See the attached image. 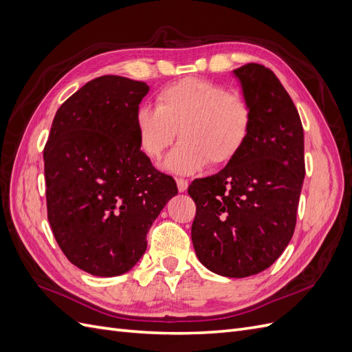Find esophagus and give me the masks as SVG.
I'll list each match as a JSON object with an SVG mask.
<instances>
[{
  "label": "esophagus",
  "mask_w": 352,
  "mask_h": 352,
  "mask_svg": "<svg viewBox=\"0 0 352 352\" xmlns=\"http://www.w3.org/2000/svg\"><path fill=\"white\" fill-rule=\"evenodd\" d=\"M176 184H177V190L179 192H185V190L188 189V180L186 179H182V177H179V179H176Z\"/></svg>",
  "instance_id": "esophagus-1"
}]
</instances>
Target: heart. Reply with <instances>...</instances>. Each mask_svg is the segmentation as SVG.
<instances>
[{"label": "heart", "instance_id": "heart-1", "mask_svg": "<svg viewBox=\"0 0 352 352\" xmlns=\"http://www.w3.org/2000/svg\"><path fill=\"white\" fill-rule=\"evenodd\" d=\"M254 114L250 102L219 83L188 78L168 85L157 95L155 109L141 105L135 111L140 150L158 160L176 140L163 167L190 175L207 163L223 166L235 160L247 145Z\"/></svg>", "mask_w": 352, "mask_h": 352}]
</instances>
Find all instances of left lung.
Returning <instances> with one entry per match:
<instances>
[{"label":"left lung","mask_w":352,"mask_h":352,"mask_svg":"<svg viewBox=\"0 0 352 352\" xmlns=\"http://www.w3.org/2000/svg\"><path fill=\"white\" fill-rule=\"evenodd\" d=\"M254 122L247 145L219 173L194 180L190 236L198 260L226 278L257 274L289 243L305 175L300 114L276 74L257 63L233 70Z\"/></svg>","instance_id":"obj_1"}]
</instances>
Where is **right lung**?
Returning a JSON list of instances; mask_svg holds the SVG:
<instances>
[{
  "label": "right lung",
  "mask_w": 352,
  "mask_h": 352,
  "mask_svg": "<svg viewBox=\"0 0 352 352\" xmlns=\"http://www.w3.org/2000/svg\"><path fill=\"white\" fill-rule=\"evenodd\" d=\"M145 82L100 76L61 104L44 148L48 221L61 251L101 278L129 272L175 179L138 145L135 111Z\"/></svg>",
  "instance_id": "obj_1"
}]
</instances>
